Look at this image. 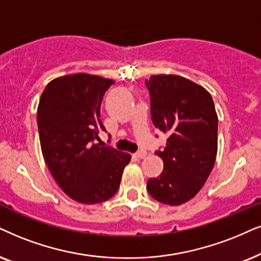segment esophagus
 <instances>
[{"mask_svg":"<svg viewBox=\"0 0 261 261\" xmlns=\"http://www.w3.org/2000/svg\"><path fill=\"white\" fill-rule=\"evenodd\" d=\"M146 155H147V151L142 149V150H138L137 153H135L134 156L137 158V159H143V158H146Z\"/></svg>","mask_w":261,"mask_h":261,"instance_id":"esophagus-1","label":"esophagus"}]
</instances>
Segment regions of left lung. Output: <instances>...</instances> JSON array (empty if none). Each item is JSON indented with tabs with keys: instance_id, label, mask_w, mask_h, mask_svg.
<instances>
[{
	"instance_id": "8db88e82",
	"label": "left lung",
	"mask_w": 261,
	"mask_h": 261,
	"mask_svg": "<svg viewBox=\"0 0 261 261\" xmlns=\"http://www.w3.org/2000/svg\"><path fill=\"white\" fill-rule=\"evenodd\" d=\"M155 127L169 135L155 154L164 161L159 177L147 190L161 203L178 206L193 199L206 183L218 149V117L212 96L201 85L176 74L146 81Z\"/></svg>"
}]
</instances>
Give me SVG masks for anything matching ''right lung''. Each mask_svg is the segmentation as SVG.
<instances>
[{"label": "right lung", "mask_w": 261, "mask_h": 261, "mask_svg": "<svg viewBox=\"0 0 261 261\" xmlns=\"http://www.w3.org/2000/svg\"><path fill=\"white\" fill-rule=\"evenodd\" d=\"M114 82L88 73L48 83L37 108L42 154L62 191L85 204L103 202L118 191L131 155L102 147L100 119L105 92Z\"/></svg>", "instance_id": "right-lung-1"}]
</instances>
